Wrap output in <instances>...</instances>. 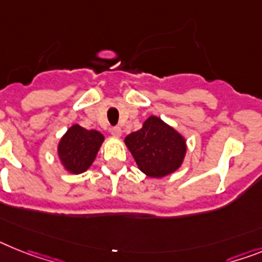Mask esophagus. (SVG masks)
Instances as JSON below:
<instances>
[{
  "label": "esophagus",
  "instance_id": "1",
  "mask_svg": "<svg viewBox=\"0 0 262 262\" xmlns=\"http://www.w3.org/2000/svg\"><path fill=\"white\" fill-rule=\"evenodd\" d=\"M111 133H112V136H114V137H121V135H122V130H121V127L114 126L111 129Z\"/></svg>",
  "mask_w": 262,
  "mask_h": 262
}]
</instances>
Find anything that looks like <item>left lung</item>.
<instances>
[{"mask_svg": "<svg viewBox=\"0 0 262 262\" xmlns=\"http://www.w3.org/2000/svg\"><path fill=\"white\" fill-rule=\"evenodd\" d=\"M125 144L140 170L153 179L176 172L186 155L185 138L156 116L145 121L140 130L126 136Z\"/></svg>", "mask_w": 262, "mask_h": 262, "instance_id": "left-lung-1", "label": "left lung"}]
</instances>
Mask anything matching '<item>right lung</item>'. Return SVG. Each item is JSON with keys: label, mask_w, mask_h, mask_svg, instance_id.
Here are the masks:
<instances>
[{"label": "right lung", "mask_w": 262, "mask_h": 262, "mask_svg": "<svg viewBox=\"0 0 262 262\" xmlns=\"http://www.w3.org/2000/svg\"><path fill=\"white\" fill-rule=\"evenodd\" d=\"M104 142L100 132L74 124L58 142V158L68 172L80 174L90 168Z\"/></svg>", "instance_id": "add662e5"}]
</instances>
